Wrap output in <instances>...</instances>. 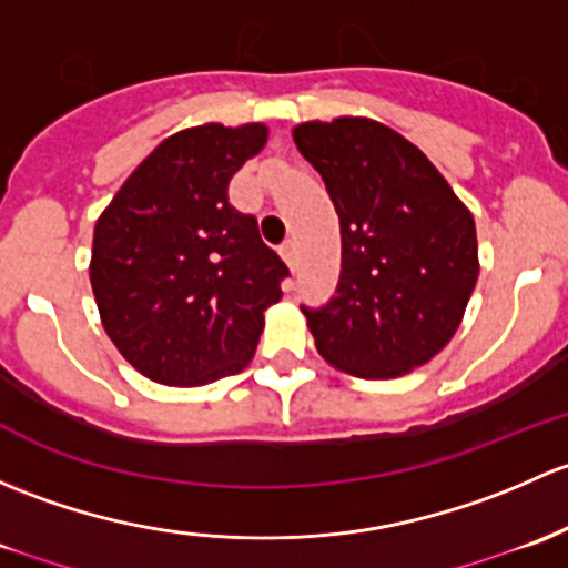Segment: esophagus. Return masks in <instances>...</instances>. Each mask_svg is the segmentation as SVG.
<instances>
[{
  "instance_id": "34e87169",
  "label": "esophagus",
  "mask_w": 568,
  "mask_h": 568,
  "mask_svg": "<svg viewBox=\"0 0 568 568\" xmlns=\"http://www.w3.org/2000/svg\"><path fill=\"white\" fill-rule=\"evenodd\" d=\"M278 254H282V260L286 262V265L295 267V243H292V241L282 243V248H278Z\"/></svg>"
}]
</instances>
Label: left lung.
Masks as SVG:
<instances>
[{
    "label": "left lung",
    "mask_w": 568,
    "mask_h": 568,
    "mask_svg": "<svg viewBox=\"0 0 568 568\" xmlns=\"http://www.w3.org/2000/svg\"><path fill=\"white\" fill-rule=\"evenodd\" d=\"M292 139L342 226L336 297L303 308L317 353L364 379L418 369L452 342L476 286L473 213L429 158L369 116L301 122Z\"/></svg>",
    "instance_id": "8db88e82"
}]
</instances>
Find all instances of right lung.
I'll return each instance as SVG.
<instances>
[{"mask_svg":"<svg viewBox=\"0 0 568 568\" xmlns=\"http://www.w3.org/2000/svg\"><path fill=\"white\" fill-rule=\"evenodd\" d=\"M265 122L172 133L120 185L95 224L90 284L122 358L161 385L194 388L243 372L286 265L230 180L265 148Z\"/></svg>","mask_w":568,"mask_h":568,"instance_id":"add662e5","label":"right lung"}]
</instances>
